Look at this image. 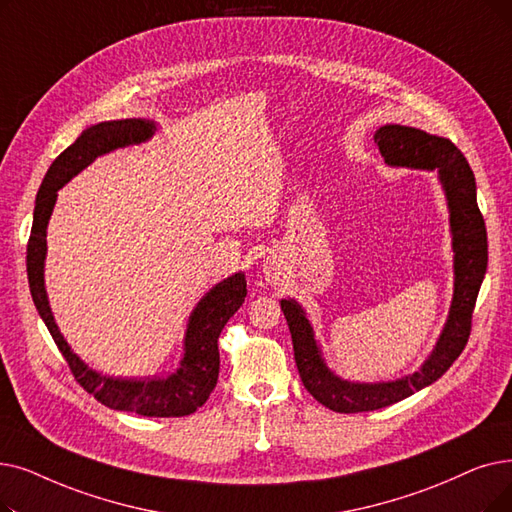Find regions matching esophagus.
<instances>
[{"label": "esophagus", "mask_w": 512, "mask_h": 512, "mask_svg": "<svg viewBox=\"0 0 512 512\" xmlns=\"http://www.w3.org/2000/svg\"><path fill=\"white\" fill-rule=\"evenodd\" d=\"M263 272H265V276H268V278H270V276H274V268H272L270 263H265V265H263Z\"/></svg>", "instance_id": "34e87169"}]
</instances>
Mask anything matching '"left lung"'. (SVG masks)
Listing matches in <instances>:
<instances>
[{
	"label": "left lung",
	"mask_w": 512,
	"mask_h": 512,
	"mask_svg": "<svg viewBox=\"0 0 512 512\" xmlns=\"http://www.w3.org/2000/svg\"><path fill=\"white\" fill-rule=\"evenodd\" d=\"M389 167L437 171L450 211V234L454 251V295L441 335L412 374L395 381L360 383L341 379L324 360L305 309L295 299H282L280 307L293 337L295 362L305 389L318 402L335 412H370L410 397L429 387L462 353L471 335L473 307L487 270V232L477 207L475 175L464 154L448 140L408 125H383L374 133Z\"/></svg>",
	"instance_id": "8db88e82"
}]
</instances>
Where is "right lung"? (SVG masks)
<instances>
[{"label": "right lung", "mask_w": 512, "mask_h": 512, "mask_svg": "<svg viewBox=\"0 0 512 512\" xmlns=\"http://www.w3.org/2000/svg\"><path fill=\"white\" fill-rule=\"evenodd\" d=\"M154 133H157V123L148 119L102 121L83 129L81 136L50 165L35 198L33 228L27 247V276L41 320L46 322L54 343L87 393H92L100 404L113 410L171 418L196 412L215 389L219 374L217 339L247 297L244 272H236L217 282L196 303L186 324L180 366L171 374L154 376V379H121V376H108L87 366L62 337L48 301L46 274H43L48 255V224L58 190L102 154L144 144Z\"/></svg>", "instance_id": "right-lung-1"}]
</instances>
